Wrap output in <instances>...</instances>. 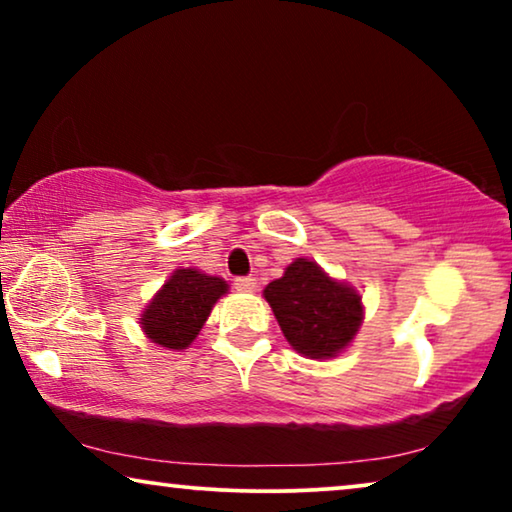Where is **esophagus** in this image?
Here are the masks:
<instances>
[{
  "label": "esophagus",
  "mask_w": 512,
  "mask_h": 512,
  "mask_svg": "<svg viewBox=\"0 0 512 512\" xmlns=\"http://www.w3.org/2000/svg\"><path fill=\"white\" fill-rule=\"evenodd\" d=\"M235 289L244 291V293L254 291L256 289V277H237L235 279Z\"/></svg>",
  "instance_id": "obj_1"
}]
</instances>
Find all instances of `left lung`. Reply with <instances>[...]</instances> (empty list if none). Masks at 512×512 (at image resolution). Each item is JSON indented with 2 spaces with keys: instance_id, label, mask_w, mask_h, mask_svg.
Masks as SVG:
<instances>
[{
  "instance_id": "obj_1",
  "label": "left lung",
  "mask_w": 512,
  "mask_h": 512,
  "mask_svg": "<svg viewBox=\"0 0 512 512\" xmlns=\"http://www.w3.org/2000/svg\"><path fill=\"white\" fill-rule=\"evenodd\" d=\"M263 296L289 345L310 359L338 356L361 328L359 293L328 277L310 258H296L284 277L265 286Z\"/></svg>"
}]
</instances>
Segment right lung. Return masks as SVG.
<instances>
[{
  "instance_id": "obj_1",
  "label": "right lung",
  "mask_w": 512,
  "mask_h": 512,
  "mask_svg": "<svg viewBox=\"0 0 512 512\" xmlns=\"http://www.w3.org/2000/svg\"><path fill=\"white\" fill-rule=\"evenodd\" d=\"M228 293L221 277L195 268L174 270L139 319L146 338L165 349H186L198 338L200 328L216 300Z\"/></svg>"
}]
</instances>
